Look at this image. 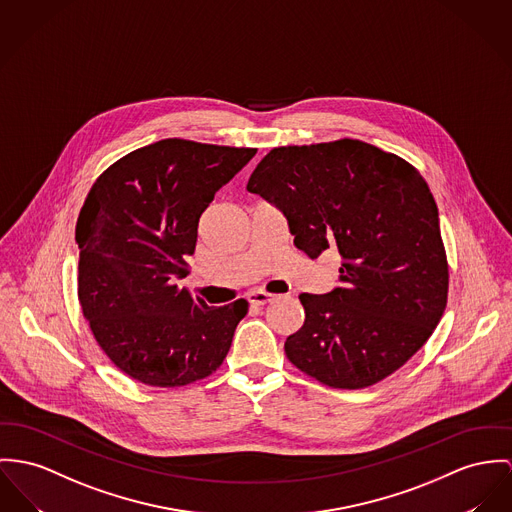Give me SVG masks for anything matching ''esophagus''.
<instances>
[{"label":"esophagus","mask_w":512,"mask_h":512,"mask_svg":"<svg viewBox=\"0 0 512 512\" xmlns=\"http://www.w3.org/2000/svg\"><path fill=\"white\" fill-rule=\"evenodd\" d=\"M275 298V294H269V292H265V290H253V292L247 294V300H249V304H253V306H265V304L273 302Z\"/></svg>","instance_id":"34e87169"}]
</instances>
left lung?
Instances as JSON below:
<instances>
[{
	"label": "left lung",
	"mask_w": 512,
	"mask_h": 512,
	"mask_svg": "<svg viewBox=\"0 0 512 512\" xmlns=\"http://www.w3.org/2000/svg\"><path fill=\"white\" fill-rule=\"evenodd\" d=\"M247 191L282 210L310 259L341 257V286L300 294L306 319L284 343L296 368L360 390L427 343L446 308L448 261L436 202L411 163L351 138L282 146L259 161Z\"/></svg>",
	"instance_id": "1"
}]
</instances>
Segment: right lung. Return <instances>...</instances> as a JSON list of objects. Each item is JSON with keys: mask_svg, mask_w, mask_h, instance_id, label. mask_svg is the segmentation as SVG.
I'll return each instance as SVG.
<instances>
[{"mask_svg": "<svg viewBox=\"0 0 512 512\" xmlns=\"http://www.w3.org/2000/svg\"><path fill=\"white\" fill-rule=\"evenodd\" d=\"M255 154L167 138L93 183L76 226L79 304L103 353L130 378L181 388L224 362L247 300L214 308L175 282L189 275L202 212Z\"/></svg>", "mask_w": 512, "mask_h": 512, "instance_id": "obj_1", "label": "right lung"}]
</instances>
